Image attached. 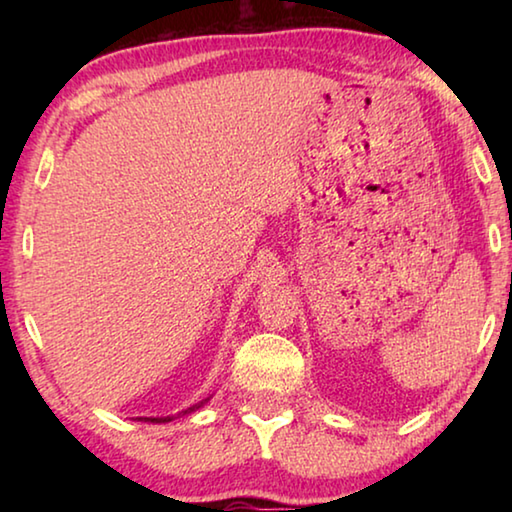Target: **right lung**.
I'll use <instances>...</instances> for the list:
<instances>
[{
  "label": "right lung",
  "instance_id": "add662e5",
  "mask_svg": "<svg viewBox=\"0 0 512 512\" xmlns=\"http://www.w3.org/2000/svg\"><path fill=\"white\" fill-rule=\"evenodd\" d=\"M205 402H207V400H205ZM205 402H201V404H196V406H192V409H187L185 413H192V411H196V409H201V406H203ZM144 420H151V422H169L171 418H144Z\"/></svg>",
  "mask_w": 512,
  "mask_h": 512
}]
</instances>
